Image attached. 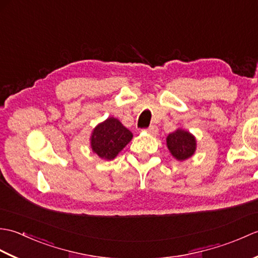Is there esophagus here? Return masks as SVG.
<instances>
[{
    "label": "esophagus",
    "mask_w": 258,
    "mask_h": 258,
    "mask_svg": "<svg viewBox=\"0 0 258 258\" xmlns=\"http://www.w3.org/2000/svg\"><path fill=\"white\" fill-rule=\"evenodd\" d=\"M146 133H149V134H151V135H156V134L158 133V128H157V126H156V125H152V126H150V127L146 130Z\"/></svg>",
    "instance_id": "1"
}]
</instances>
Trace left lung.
Masks as SVG:
<instances>
[{
  "instance_id": "8db88e82",
  "label": "left lung",
  "mask_w": 258,
  "mask_h": 258,
  "mask_svg": "<svg viewBox=\"0 0 258 258\" xmlns=\"http://www.w3.org/2000/svg\"><path fill=\"white\" fill-rule=\"evenodd\" d=\"M166 146L175 160L183 162L195 154L196 138L188 131L177 128L167 135Z\"/></svg>"
}]
</instances>
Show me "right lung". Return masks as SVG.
<instances>
[{"label": "right lung", "mask_w": 258, "mask_h": 258, "mask_svg": "<svg viewBox=\"0 0 258 258\" xmlns=\"http://www.w3.org/2000/svg\"><path fill=\"white\" fill-rule=\"evenodd\" d=\"M133 139L130 130L113 116L97 124L92 131L90 143L93 153L105 161H112Z\"/></svg>", "instance_id": "right-lung-1"}]
</instances>
